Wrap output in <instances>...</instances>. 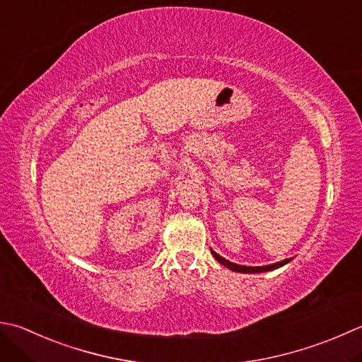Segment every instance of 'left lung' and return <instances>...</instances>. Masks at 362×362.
I'll use <instances>...</instances> for the list:
<instances>
[{
  "mask_svg": "<svg viewBox=\"0 0 362 362\" xmlns=\"http://www.w3.org/2000/svg\"><path fill=\"white\" fill-rule=\"evenodd\" d=\"M211 254H214V257L219 262V264H223L224 267H228L229 270L238 272V273H262V272H270V270H276V268L286 265V264H288V262H290V259H286V260L278 262V264H273V265H265V267H245V265H237V264H233V262L226 260L224 257L219 256V254H216L215 251H211Z\"/></svg>",
  "mask_w": 362,
  "mask_h": 362,
  "instance_id": "8db88e82",
  "label": "left lung"
}]
</instances>
